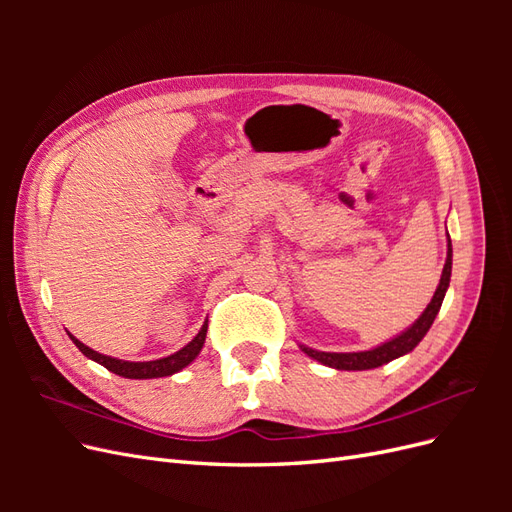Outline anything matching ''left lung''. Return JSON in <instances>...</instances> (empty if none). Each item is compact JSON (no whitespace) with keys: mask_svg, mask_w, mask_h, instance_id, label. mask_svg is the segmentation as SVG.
<instances>
[{"mask_svg":"<svg viewBox=\"0 0 512 512\" xmlns=\"http://www.w3.org/2000/svg\"><path fill=\"white\" fill-rule=\"evenodd\" d=\"M448 237V232H446ZM446 262H444V269L440 275V284L433 292V297L429 301V305L425 307V312L418 316L406 331H401L399 335L386 339V342L378 344L376 348H369V350H361V352H322V350H314L305 344L299 342V348L307 354L312 356L314 361H318L320 365H327L339 371H365V369H376L382 367L386 363H391L399 356H404L408 352H412L418 344H421V339L427 335V331L431 329L433 320H436L442 301H444V294L448 290V284H451V271H453V245H451V237L446 239Z\"/></svg>","mask_w":512,"mask_h":512,"instance_id":"8db88e82","label":"left lung"}]
</instances>
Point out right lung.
<instances>
[{
    "instance_id": "1",
    "label": "right lung",
    "mask_w": 512,
    "mask_h": 512,
    "mask_svg": "<svg viewBox=\"0 0 512 512\" xmlns=\"http://www.w3.org/2000/svg\"><path fill=\"white\" fill-rule=\"evenodd\" d=\"M68 335L74 342V346L79 348L87 356V359L100 363L108 371H113V374H117L121 378H130V380H151V378L173 376V374H177V371H181L183 367H188L196 359L200 350H203V346H205L207 320L203 322V327H200V331L196 333V337L192 339L190 344H185L175 354H168V356H164V359H156V361H121V359H115V356H108V354L96 352L94 348L85 346L81 339H76L72 333H68Z\"/></svg>"
}]
</instances>
